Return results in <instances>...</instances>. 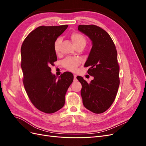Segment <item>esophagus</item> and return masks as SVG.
Wrapping results in <instances>:
<instances>
[{
  "mask_svg": "<svg viewBox=\"0 0 146 146\" xmlns=\"http://www.w3.org/2000/svg\"><path fill=\"white\" fill-rule=\"evenodd\" d=\"M76 77H77V76H76V74H74V81H76V80H77V78H76Z\"/></svg>",
  "mask_w": 146,
  "mask_h": 146,
  "instance_id": "1",
  "label": "esophagus"
}]
</instances>
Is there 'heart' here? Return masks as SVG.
I'll return each instance as SVG.
<instances>
[{"mask_svg": "<svg viewBox=\"0 0 146 146\" xmlns=\"http://www.w3.org/2000/svg\"><path fill=\"white\" fill-rule=\"evenodd\" d=\"M70 38L74 44V45L76 46L86 44V39L84 37L83 35L78 33H72L70 35ZM60 44V38H57L54 42V50L56 53L59 51V46ZM80 60L78 58H67L63 61V64L64 67L70 71H75L78 65L80 64Z\"/></svg>", "mask_w": 146, "mask_h": 146, "instance_id": "obj_1", "label": "heart"}]
</instances>
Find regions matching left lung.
<instances>
[{"label":"left lung","mask_w":146,"mask_h":146,"mask_svg":"<svg viewBox=\"0 0 146 146\" xmlns=\"http://www.w3.org/2000/svg\"><path fill=\"white\" fill-rule=\"evenodd\" d=\"M78 30L92 41L84 66H89L88 74L94 79L88 83L82 77H77L82 86L83 104L92 112L102 113L113 103L120 83L116 48L109 34L98 26L80 25Z\"/></svg>","instance_id":"obj_1"}]
</instances>
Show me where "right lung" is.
<instances>
[{
  "label": "right lung",
  "instance_id": "add662e5",
  "mask_svg": "<svg viewBox=\"0 0 146 146\" xmlns=\"http://www.w3.org/2000/svg\"><path fill=\"white\" fill-rule=\"evenodd\" d=\"M68 27H38L29 34L21 47L25 90L35 107L46 113H54L63 107L66 91L73 82L71 72H65L57 78L50 68L57 60L54 42Z\"/></svg>",
  "mask_w": 146,
  "mask_h": 146
}]
</instances>
